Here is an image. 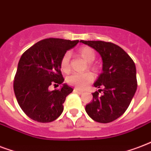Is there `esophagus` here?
I'll list each match as a JSON object with an SVG mask.
<instances>
[{"mask_svg": "<svg viewBox=\"0 0 151 151\" xmlns=\"http://www.w3.org/2000/svg\"><path fill=\"white\" fill-rule=\"evenodd\" d=\"M73 91H74L75 93H78V94H82V93H83L82 91L78 90V89H76V88H74V89H73Z\"/></svg>", "mask_w": 151, "mask_h": 151, "instance_id": "34e87169", "label": "esophagus"}]
</instances>
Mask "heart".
<instances>
[{"instance_id":"heart-1","label":"heart","mask_w":151,"mask_h":151,"mask_svg":"<svg viewBox=\"0 0 151 151\" xmlns=\"http://www.w3.org/2000/svg\"><path fill=\"white\" fill-rule=\"evenodd\" d=\"M79 54L88 63V66L93 70H96V66L93 65L92 62L95 59L96 54L93 49L88 47H82L79 51ZM70 53L66 52L64 54L60 61V68L64 73H69L70 70ZM94 79V76L89 71L82 72V73H73L67 78V82L69 85L74 86L78 89H82L88 86V84L93 82Z\"/></svg>"}]
</instances>
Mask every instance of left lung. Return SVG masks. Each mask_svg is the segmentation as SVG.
Segmentation results:
<instances>
[{
  "mask_svg": "<svg viewBox=\"0 0 151 151\" xmlns=\"http://www.w3.org/2000/svg\"><path fill=\"white\" fill-rule=\"evenodd\" d=\"M101 55L103 72L94 83L101 88L93 93L86 111L94 121L107 124L125 112L137 89L136 68L134 61L118 45L104 41H84ZM103 91L102 95L99 92Z\"/></svg>",
  "mask_w": 151,
  "mask_h": 151,
  "instance_id": "left-lung-1",
  "label": "left lung"
}]
</instances>
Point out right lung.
<instances>
[{"label": "right lung", "instance_id": "1", "mask_svg": "<svg viewBox=\"0 0 151 151\" xmlns=\"http://www.w3.org/2000/svg\"><path fill=\"white\" fill-rule=\"evenodd\" d=\"M78 42L55 38L45 39L22 55L13 88L19 107L35 121L52 122L63 111V103L73 89L64 84L59 89L50 91L49 86L63 84L61 58L66 50Z\"/></svg>", "mask_w": 151, "mask_h": 151}]
</instances>
